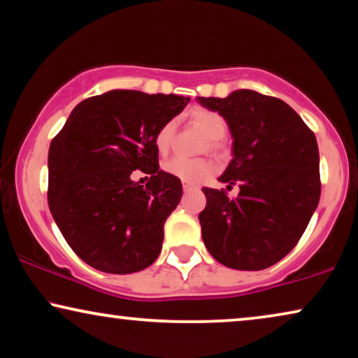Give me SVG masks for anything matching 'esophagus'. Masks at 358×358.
<instances>
[{
	"label": "esophagus",
	"instance_id": "1",
	"mask_svg": "<svg viewBox=\"0 0 358 358\" xmlns=\"http://www.w3.org/2000/svg\"><path fill=\"white\" fill-rule=\"evenodd\" d=\"M183 189L185 192H193V189H196V187H194V185H189V183H183Z\"/></svg>",
	"mask_w": 358,
	"mask_h": 358
}]
</instances>
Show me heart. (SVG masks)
<instances>
[{"label": "heart", "mask_w": 358, "mask_h": 358, "mask_svg": "<svg viewBox=\"0 0 358 358\" xmlns=\"http://www.w3.org/2000/svg\"><path fill=\"white\" fill-rule=\"evenodd\" d=\"M192 121L194 126H196L198 129H201L203 134L211 141L209 142V147H211V149H217V141L222 139L227 129L226 119L216 111H209V109L199 108L194 109L192 113ZM171 136H173V124L171 122L164 124L159 129V132H157L155 147L160 154L169 150ZM164 169L165 171H169L170 175L182 180L183 183L194 185L199 183L211 173L213 165L209 164L208 160H189L182 159V157H175V159H170L166 162Z\"/></svg>", "instance_id": "b5f03b06"}]
</instances>
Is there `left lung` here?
Listing matches in <instances>:
<instances>
[{
	"mask_svg": "<svg viewBox=\"0 0 358 358\" xmlns=\"http://www.w3.org/2000/svg\"><path fill=\"white\" fill-rule=\"evenodd\" d=\"M196 101L226 119L232 159L219 182L239 185L234 199L203 188L204 245L229 268H268L293 250L319 204L316 137L287 103L252 90Z\"/></svg>",
	"mask_w": 358,
	"mask_h": 358,
	"instance_id": "obj_1",
	"label": "left lung"
}]
</instances>
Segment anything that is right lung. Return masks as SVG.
<instances>
[{"label":"right lung","mask_w":358,"mask_h":358,"mask_svg":"<svg viewBox=\"0 0 358 358\" xmlns=\"http://www.w3.org/2000/svg\"><path fill=\"white\" fill-rule=\"evenodd\" d=\"M189 103L176 94L113 90L85 99L49 149V208L71 250L126 275L154 264L182 182L159 169L155 136ZM142 169L145 187L130 178Z\"/></svg>","instance_id":"1"}]
</instances>
